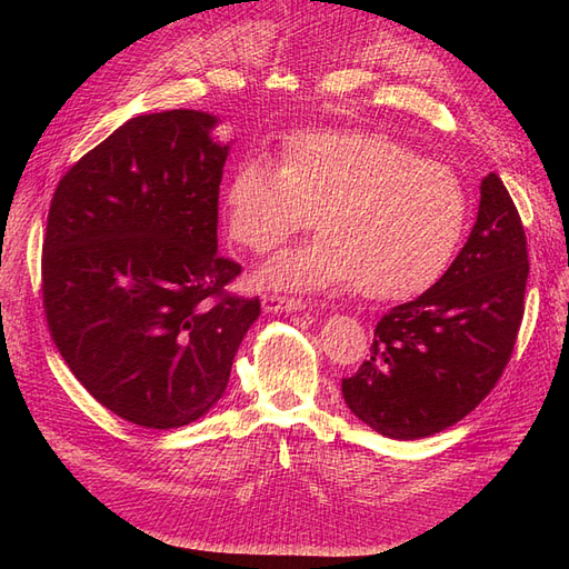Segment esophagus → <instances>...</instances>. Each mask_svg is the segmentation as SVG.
<instances>
[{
    "instance_id": "obj_1",
    "label": "esophagus",
    "mask_w": 569,
    "mask_h": 569,
    "mask_svg": "<svg viewBox=\"0 0 569 569\" xmlns=\"http://www.w3.org/2000/svg\"><path fill=\"white\" fill-rule=\"evenodd\" d=\"M308 301L301 297H284V295H266L263 297V308L270 313H278V311H301L306 308Z\"/></svg>"
}]
</instances>
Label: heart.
Listing matches in <instances>:
<instances>
[{
  "label": "heart",
  "instance_id": "heart-1",
  "mask_svg": "<svg viewBox=\"0 0 569 569\" xmlns=\"http://www.w3.org/2000/svg\"><path fill=\"white\" fill-rule=\"evenodd\" d=\"M313 211L320 234L274 256L263 280L287 289L353 282L368 299H401L451 261L468 192L449 166L363 130L301 132L282 144V163L251 157L234 168L226 218L237 244L268 251Z\"/></svg>",
  "mask_w": 569,
  "mask_h": 569
}]
</instances>
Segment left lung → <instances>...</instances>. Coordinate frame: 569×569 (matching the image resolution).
I'll list each match as a JSON object with an SVG mask.
<instances>
[{
	"instance_id": "1",
	"label": "left lung",
	"mask_w": 569,
	"mask_h": 569,
	"mask_svg": "<svg viewBox=\"0 0 569 569\" xmlns=\"http://www.w3.org/2000/svg\"><path fill=\"white\" fill-rule=\"evenodd\" d=\"M527 237L503 180H481L477 222L441 280L393 306L368 360L343 377L353 416L389 439H422L472 412L501 380L525 316Z\"/></svg>"
}]
</instances>
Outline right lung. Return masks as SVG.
<instances>
[{"label":"right lung","instance_id":"obj_1","mask_svg":"<svg viewBox=\"0 0 569 569\" xmlns=\"http://www.w3.org/2000/svg\"><path fill=\"white\" fill-rule=\"evenodd\" d=\"M216 116L130 118L66 170L49 206L42 306L59 353L94 399L149 429L199 420L222 396L261 313L218 256L228 144Z\"/></svg>","mask_w":569,"mask_h":569}]
</instances>
